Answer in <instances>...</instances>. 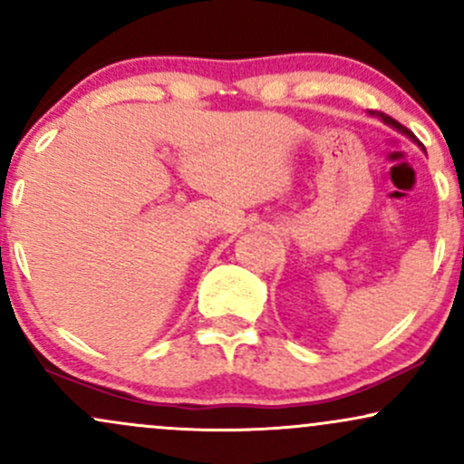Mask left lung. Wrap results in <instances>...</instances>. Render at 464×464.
<instances>
[{
  "label": "left lung",
  "instance_id": "8db88e82",
  "mask_svg": "<svg viewBox=\"0 0 464 464\" xmlns=\"http://www.w3.org/2000/svg\"><path fill=\"white\" fill-rule=\"evenodd\" d=\"M371 115L380 117V120H382V121H384V124H388V126H392V129H395V130H399V132H401V135H406V137H408V140H412L414 143H419V140H417V137H414V135H412V132H410V130L406 129V126H401V124H399V121H395V120H392V117H391V115H386V113H377V111H371ZM419 146H420V143H419Z\"/></svg>",
  "mask_w": 464,
  "mask_h": 464
}]
</instances>
